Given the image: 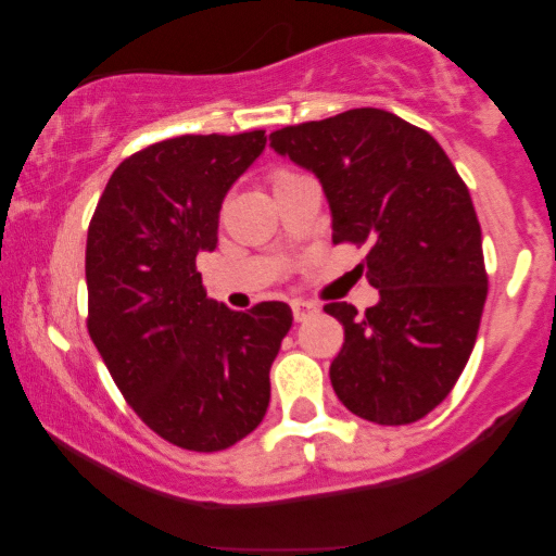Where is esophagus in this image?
I'll use <instances>...</instances> for the list:
<instances>
[{
    "label": "esophagus",
    "instance_id": "obj_1",
    "mask_svg": "<svg viewBox=\"0 0 556 556\" xmlns=\"http://www.w3.org/2000/svg\"><path fill=\"white\" fill-rule=\"evenodd\" d=\"M318 311L316 303H311V300H292V318L295 321H305L308 316H314Z\"/></svg>",
    "mask_w": 556,
    "mask_h": 556
}]
</instances>
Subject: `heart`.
<instances>
[{
	"label": "heart",
	"instance_id": "heart-1",
	"mask_svg": "<svg viewBox=\"0 0 556 556\" xmlns=\"http://www.w3.org/2000/svg\"><path fill=\"white\" fill-rule=\"evenodd\" d=\"M287 177H295V175H290V172H277V175L271 177V182L277 185V182H282V180H287Z\"/></svg>",
	"mask_w": 556,
	"mask_h": 556
}]
</instances>
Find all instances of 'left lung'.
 Segmentation results:
<instances>
[{"label": "left lung", "instance_id": "8db88e82", "mask_svg": "<svg viewBox=\"0 0 556 556\" xmlns=\"http://www.w3.org/2000/svg\"><path fill=\"white\" fill-rule=\"evenodd\" d=\"M271 149L314 172L331 240L368 242L379 303L324 311L344 327L329 379L350 413L381 426L429 416L473 353L486 303L481 225L468 188L429 132L363 106L271 132Z\"/></svg>", "mask_w": 556, "mask_h": 556}]
</instances>
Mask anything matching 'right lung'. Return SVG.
<instances>
[{"instance_id": "obj_1", "label": "right lung", "mask_w": 556, "mask_h": 556, "mask_svg": "<svg viewBox=\"0 0 556 556\" xmlns=\"http://www.w3.org/2000/svg\"><path fill=\"white\" fill-rule=\"evenodd\" d=\"M264 149V130L149 146L112 172L88 227V334L140 420L182 450H227L256 429L292 327L279 300L229 311L206 298L195 269Z\"/></svg>"}]
</instances>
